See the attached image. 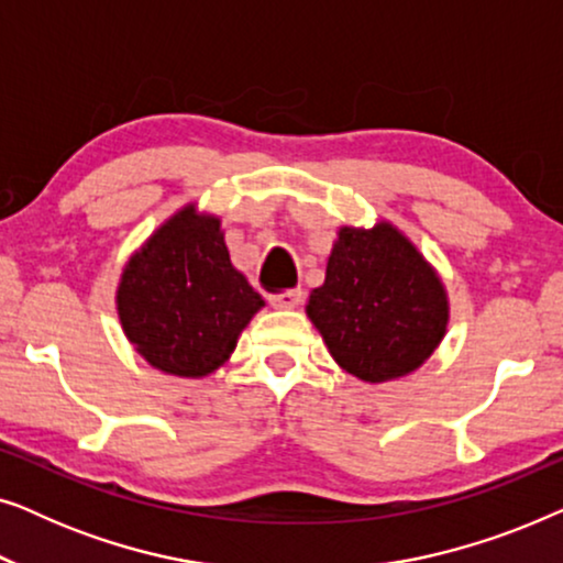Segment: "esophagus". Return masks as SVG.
I'll return each mask as SVG.
<instances>
[{"mask_svg": "<svg viewBox=\"0 0 563 563\" xmlns=\"http://www.w3.org/2000/svg\"><path fill=\"white\" fill-rule=\"evenodd\" d=\"M268 302L276 310H295V307L302 302V289H289L282 291V295H268Z\"/></svg>", "mask_w": 563, "mask_h": 563, "instance_id": "obj_1", "label": "esophagus"}]
</instances>
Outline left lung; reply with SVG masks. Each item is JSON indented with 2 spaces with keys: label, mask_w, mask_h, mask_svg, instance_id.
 Segmentation results:
<instances>
[{
  "label": "left lung",
  "mask_w": 563,
  "mask_h": 563,
  "mask_svg": "<svg viewBox=\"0 0 563 563\" xmlns=\"http://www.w3.org/2000/svg\"><path fill=\"white\" fill-rule=\"evenodd\" d=\"M305 312L335 364L368 384L418 372L451 320L443 279L389 220L338 228L325 282Z\"/></svg>",
  "instance_id": "obj_1"
}]
</instances>
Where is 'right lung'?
Returning <instances> with one entry per match:
<instances>
[{
    "mask_svg": "<svg viewBox=\"0 0 563 563\" xmlns=\"http://www.w3.org/2000/svg\"><path fill=\"white\" fill-rule=\"evenodd\" d=\"M114 305L153 368L202 379L230 358L264 299L230 261L218 214L189 202L128 258Z\"/></svg>",
    "mask_w": 563,
    "mask_h": 563,
    "instance_id": "obj_1",
    "label": "right lung"
}]
</instances>
